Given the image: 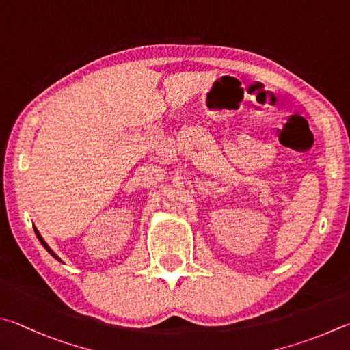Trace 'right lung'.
I'll list each match as a JSON object with an SVG mask.
<instances>
[{
	"mask_svg": "<svg viewBox=\"0 0 350 350\" xmlns=\"http://www.w3.org/2000/svg\"><path fill=\"white\" fill-rule=\"evenodd\" d=\"M33 230H35V234H36V237H38V239H40V241H41V245H42L44 247H46V250H47V251H49L50 254H52V256H53V257H55L56 260H59V257H58V256H56V254H55V252H53L52 250H50V247H49V245L46 243V241H44V239L41 237V234H40V232H38V230H36V228H33ZM59 262H61V260H59Z\"/></svg>",
	"mask_w": 350,
	"mask_h": 350,
	"instance_id": "1",
	"label": "right lung"
}]
</instances>
